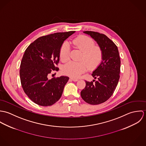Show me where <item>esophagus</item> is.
<instances>
[{
    "mask_svg": "<svg viewBox=\"0 0 146 146\" xmlns=\"http://www.w3.org/2000/svg\"><path fill=\"white\" fill-rule=\"evenodd\" d=\"M70 80H72L74 82H77L78 80L77 79H75V78H71Z\"/></svg>",
    "mask_w": 146,
    "mask_h": 146,
    "instance_id": "esophagus-1",
    "label": "esophagus"
}]
</instances>
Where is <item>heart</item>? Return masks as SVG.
Wrapping results in <instances>:
<instances>
[{
	"instance_id": "obj_1",
	"label": "heart",
	"mask_w": 146,
	"mask_h": 146,
	"mask_svg": "<svg viewBox=\"0 0 146 146\" xmlns=\"http://www.w3.org/2000/svg\"><path fill=\"white\" fill-rule=\"evenodd\" d=\"M72 44L76 48L83 52L80 60L83 61H71L66 64L63 67L64 74L77 78L84 72L88 67L90 70L95 69L102 62L104 54L102 49L96 46L94 41L90 37L85 35L79 36L72 40ZM70 51L69 43L67 42H63L60 50V57L63 62L69 60Z\"/></svg>"
}]
</instances>
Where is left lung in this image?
<instances>
[{
  "mask_svg": "<svg viewBox=\"0 0 146 146\" xmlns=\"http://www.w3.org/2000/svg\"><path fill=\"white\" fill-rule=\"evenodd\" d=\"M84 33L90 35L97 42L102 50L104 57L102 63L92 74L98 80L85 81L86 85L81 92V97L89 104H101L112 96L119 82L121 64L119 53L116 44L104 34L92 31Z\"/></svg>",
  "mask_w": 146,
  "mask_h": 146,
  "instance_id": "left-lung-1",
  "label": "left lung"
}]
</instances>
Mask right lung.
<instances>
[{
  "instance_id": "right-lung-1",
  "label": "right lung",
  "mask_w": 146,
  "mask_h": 146,
  "mask_svg": "<svg viewBox=\"0 0 146 146\" xmlns=\"http://www.w3.org/2000/svg\"><path fill=\"white\" fill-rule=\"evenodd\" d=\"M75 31L56 33L42 36L31 43L23 56L20 70L22 87L35 104H54L61 98L69 78L49 79L52 71H58L60 50L64 41Z\"/></svg>"
}]
</instances>
